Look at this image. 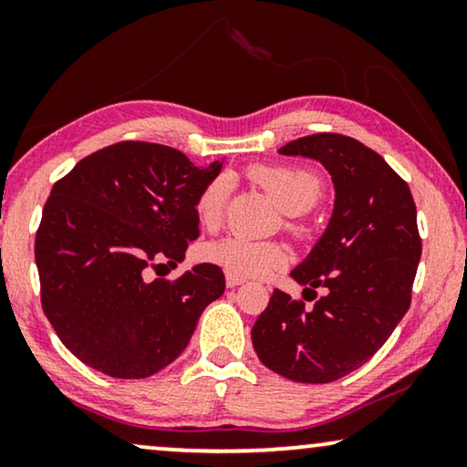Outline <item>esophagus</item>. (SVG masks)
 Here are the masks:
<instances>
[{"instance_id": "1", "label": "esophagus", "mask_w": 467, "mask_h": 467, "mask_svg": "<svg viewBox=\"0 0 467 467\" xmlns=\"http://www.w3.org/2000/svg\"><path fill=\"white\" fill-rule=\"evenodd\" d=\"M225 280H227V286H229V289H235V286L244 283V278H240V276H234V274H227Z\"/></svg>"}]
</instances>
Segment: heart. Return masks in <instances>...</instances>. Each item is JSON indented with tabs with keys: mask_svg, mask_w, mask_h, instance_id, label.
Returning <instances> with one entry per match:
<instances>
[{
	"mask_svg": "<svg viewBox=\"0 0 467 467\" xmlns=\"http://www.w3.org/2000/svg\"><path fill=\"white\" fill-rule=\"evenodd\" d=\"M253 178L274 197L278 208L289 216L308 213L321 200L323 187L318 178L299 168L285 165H261L253 170ZM232 181L219 174L200 191L195 202L197 219L206 229H216L225 214V202ZM203 257L219 265L227 274L240 278H264L289 264V251L278 242L253 240L248 235L232 234L210 242L203 248Z\"/></svg>",
	"mask_w": 467,
	"mask_h": 467,
	"instance_id": "b5f03b06",
	"label": "heart"
}]
</instances>
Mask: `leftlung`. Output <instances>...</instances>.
I'll list each match as a JSON object with an SVG mask.
<instances>
[{"instance_id": "obj_1", "label": "left lung", "mask_w": 467, "mask_h": 467, "mask_svg": "<svg viewBox=\"0 0 467 467\" xmlns=\"http://www.w3.org/2000/svg\"><path fill=\"white\" fill-rule=\"evenodd\" d=\"M280 155L315 159L334 182V213L291 276L312 308L274 289L253 325L254 353L272 372L321 385L361 368L410 308L420 259L417 206L379 152L340 133L293 140Z\"/></svg>"}]
</instances>
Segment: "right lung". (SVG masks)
Returning a JSON list of instances; mask_svg holds the SVG:
<instances>
[{"instance_id": "right-lung-1", "label": "right lung", "mask_w": 467, "mask_h": 467, "mask_svg": "<svg viewBox=\"0 0 467 467\" xmlns=\"http://www.w3.org/2000/svg\"><path fill=\"white\" fill-rule=\"evenodd\" d=\"M223 161L197 168L149 142L106 146L50 191L36 234L42 308L61 342L112 379H146L187 348L202 312L225 291L213 264L176 280H146L176 265L200 235L195 202Z\"/></svg>"}]
</instances>
